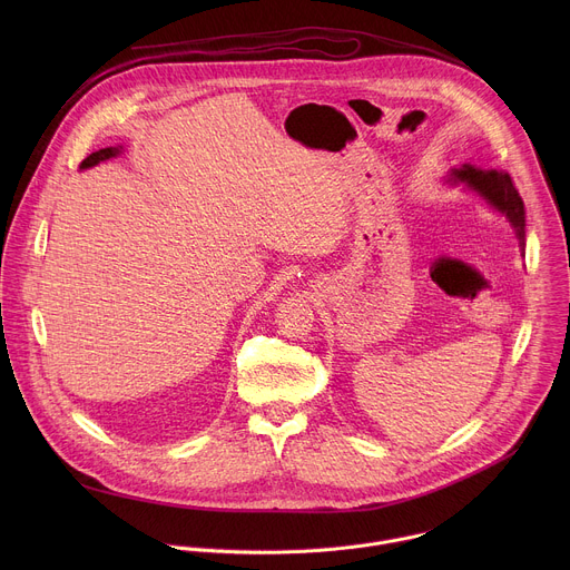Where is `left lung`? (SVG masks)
Returning <instances> with one entry per match:
<instances>
[{
	"label": "left lung",
	"mask_w": 570,
	"mask_h": 570,
	"mask_svg": "<svg viewBox=\"0 0 570 570\" xmlns=\"http://www.w3.org/2000/svg\"><path fill=\"white\" fill-rule=\"evenodd\" d=\"M451 178L464 183L469 189L478 191L492 207L503 212L510 218V223L517 227L521 248L525 246V209H523L519 189L514 187L508 171H499V169L480 171V169H473L471 165H464L462 169H453Z\"/></svg>",
	"instance_id": "obj_1"
}]
</instances>
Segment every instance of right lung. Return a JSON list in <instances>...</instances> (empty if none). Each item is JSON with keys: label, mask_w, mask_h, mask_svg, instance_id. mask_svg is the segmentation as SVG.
Wrapping results in <instances>:
<instances>
[{"label": "right lung", "mask_w": 570, "mask_h": 570, "mask_svg": "<svg viewBox=\"0 0 570 570\" xmlns=\"http://www.w3.org/2000/svg\"><path fill=\"white\" fill-rule=\"evenodd\" d=\"M119 153H121V146L101 148V150H97V153L88 155L83 161H80V169H90V167L99 165V161H104V159H110V157H115V155H119Z\"/></svg>", "instance_id": "right-lung-1"}]
</instances>
